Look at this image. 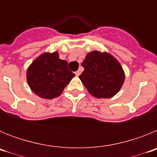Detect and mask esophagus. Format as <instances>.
<instances>
[{"instance_id":"1","label":"esophagus","mask_w":157,"mask_h":157,"mask_svg":"<svg viewBox=\"0 0 157 157\" xmlns=\"http://www.w3.org/2000/svg\"><path fill=\"white\" fill-rule=\"evenodd\" d=\"M80 74H81V70H80V69H78V70L77 71H75L76 76H78Z\"/></svg>"}]
</instances>
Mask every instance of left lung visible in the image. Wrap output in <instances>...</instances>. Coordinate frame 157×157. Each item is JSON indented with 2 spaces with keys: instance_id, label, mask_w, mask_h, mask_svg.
<instances>
[{
  "instance_id": "1",
  "label": "left lung",
  "mask_w": 157,
  "mask_h": 157,
  "mask_svg": "<svg viewBox=\"0 0 157 157\" xmlns=\"http://www.w3.org/2000/svg\"><path fill=\"white\" fill-rule=\"evenodd\" d=\"M82 66L84 71L79 78L94 98H112L123 86L125 73L112 54L99 51L89 52Z\"/></svg>"
}]
</instances>
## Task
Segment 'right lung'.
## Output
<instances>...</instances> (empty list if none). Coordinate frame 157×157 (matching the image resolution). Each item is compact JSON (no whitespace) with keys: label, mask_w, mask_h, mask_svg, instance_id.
<instances>
[{"label":"right lung","mask_w":157,"mask_h":157,"mask_svg":"<svg viewBox=\"0 0 157 157\" xmlns=\"http://www.w3.org/2000/svg\"><path fill=\"white\" fill-rule=\"evenodd\" d=\"M75 75L69 70L67 62L59 59L58 52H44L28 67L27 81L39 98L53 99L61 95Z\"/></svg>","instance_id":"right-lung-1"}]
</instances>
